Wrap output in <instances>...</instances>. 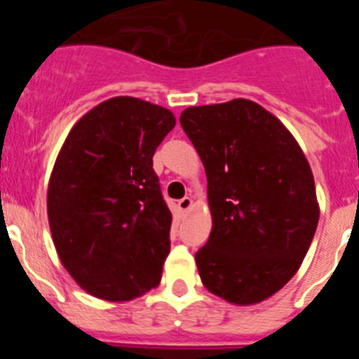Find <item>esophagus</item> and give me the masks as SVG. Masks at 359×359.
I'll list each match as a JSON object with an SVG mask.
<instances>
[{"instance_id": "obj_1", "label": "esophagus", "mask_w": 359, "mask_h": 359, "mask_svg": "<svg viewBox=\"0 0 359 359\" xmlns=\"http://www.w3.org/2000/svg\"><path fill=\"white\" fill-rule=\"evenodd\" d=\"M177 208H179L182 213H187L191 208H193V200H191L189 196L182 198V200L177 201Z\"/></svg>"}]
</instances>
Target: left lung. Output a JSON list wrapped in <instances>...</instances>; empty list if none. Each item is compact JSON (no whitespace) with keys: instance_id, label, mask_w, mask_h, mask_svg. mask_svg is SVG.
Masks as SVG:
<instances>
[{"instance_id":"8db88e82","label":"left lung","mask_w":359,"mask_h":359,"mask_svg":"<svg viewBox=\"0 0 359 359\" xmlns=\"http://www.w3.org/2000/svg\"><path fill=\"white\" fill-rule=\"evenodd\" d=\"M180 125L206 172L212 233L196 253L208 292L253 306L280 292L311 247L320 203L290 130L248 99L187 107Z\"/></svg>"}]
</instances>
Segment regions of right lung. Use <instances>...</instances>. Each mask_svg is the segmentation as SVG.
Here are the masks:
<instances>
[{"label": "right lung", "mask_w": 359, "mask_h": 359, "mask_svg": "<svg viewBox=\"0 0 359 359\" xmlns=\"http://www.w3.org/2000/svg\"><path fill=\"white\" fill-rule=\"evenodd\" d=\"M175 116L135 97H112L76 121L46 191L57 255L86 293L128 302L156 288L170 252L172 212L153 156Z\"/></svg>", "instance_id": "1"}]
</instances>
